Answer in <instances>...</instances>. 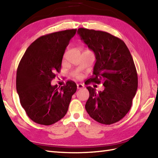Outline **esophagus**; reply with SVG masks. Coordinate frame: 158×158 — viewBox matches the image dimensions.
I'll list each match as a JSON object with an SVG mask.
<instances>
[{"label": "esophagus", "instance_id": "esophagus-1", "mask_svg": "<svg viewBox=\"0 0 158 158\" xmlns=\"http://www.w3.org/2000/svg\"><path fill=\"white\" fill-rule=\"evenodd\" d=\"M77 88L78 89H83V88H84V85H83V84H81V83H78V84L77 85Z\"/></svg>", "mask_w": 158, "mask_h": 158}]
</instances>
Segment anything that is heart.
Returning <instances> with one entry per match:
<instances>
[{
  "label": "heart",
  "mask_w": 158,
  "mask_h": 158,
  "mask_svg": "<svg viewBox=\"0 0 158 158\" xmlns=\"http://www.w3.org/2000/svg\"><path fill=\"white\" fill-rule=\"evenodd\" d=\"M76 77H77V78H80V75H79V74H77Z\"/></svg>",
  "instance_id": "obj_1"
}]
</instances>
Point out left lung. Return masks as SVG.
<instances>
[{"mask_svg":"<svg viewBox=\"0 0 158 158\" xmlns=\"http://www.w3.org/2000/svg\"><path fill=\"white\" fill-rule=\"evenodd\" d=\"M78 35L94 52L93 75L87 84L102 83L105 89L97 92L88 86L89 96L85 109L100 123L110 125L126 116L138 88V76L132 55L122 39L106 32L78 29Z\"/></svg>","mask_w":158,"mask_h":158,"instance_id":"obj_1","label":"left lung"}]
</instances>
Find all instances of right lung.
<instances>
[{
  "mask_svg": "<svg viewBox=\"0 0 158 158\" xmlns=\"http://www.w3.org/2000/svg\"><path fill=\"white\" fill-rule=\"evenodd\" d=\"M77 29L50 33L31 43L20 60L16 74V89L22 106L33 122L49 126L67 113L75 82L68 81L60 88L51 81L61 69L63 55Z\"/></svg>",
  "mask_w": 158,
  "mask_h": 158,
  "instance_id": "right-lung-1",
  "label": "right lung"
}]
</instances>
